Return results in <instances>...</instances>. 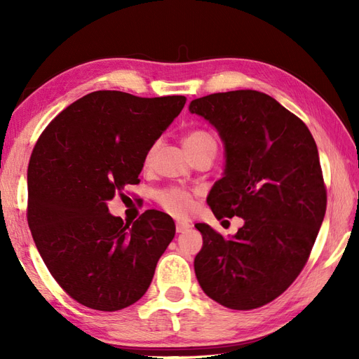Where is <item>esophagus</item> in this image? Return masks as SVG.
I'll return each instance as SVG.
<instances>
[{"instance_id": "obj_1", "label": "esophagus", "mask_w": 359, "mask_h": 359, "mask_svg": "<svg viewBox=\"0 0 359 359\" xmlns=\"http://www.w3.org/2000/svg\"><path fill=\"white\" fill-rule=\"evenodd\" d=\"M189 228H191V225H189L188 222H175V231L177 233H187Z\"/></svg>"}]
</instances>
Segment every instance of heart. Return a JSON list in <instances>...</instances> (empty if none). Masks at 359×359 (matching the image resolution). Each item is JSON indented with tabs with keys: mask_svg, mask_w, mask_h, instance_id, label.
<instances>
[{
	"mask_svg": "<svg viewBox=\"0 0 359 359\" xmlns=\"http://www.w3.org/2000/svg\"><path fill=\"white\" fill-rule=\"evenodd\" d=\"M184 144L189 156L202 149L216 151L217 148L216 139L212 137V134L205 131V129H194V131L188 133L184 139ZM152 154H154V147H151L149 151L147 152V158H144V162L149 163ZM156 199L160 207H162L165 211L177 217L187 216L188 212L193 210V196L182 188L171 187V188L162 189V191H158L156 194Z\"/></svg>",
	"mask_w": 359,
	"mask_h": 359,
	"instance_id": "b5f03b06",
	"label": "heart"
}]
</instances>
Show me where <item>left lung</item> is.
Wrapping results in <instances>:
<instances>
[{"instance_id":"obj_1","label":"left lung","mask_w":359,"mask_h":359,"mask_svg":"<svg viewBox=\"0 0 359 359\" xmlns=\"http://www.w3.org/2000/svg\"><path fill=\"white\" fill-rule=\"evenodd\" d=\"M189 111L215 126L225 172L207 197L217 219H243L231 239L196 224L203 245L194 259L205 294L233 310L276 299L307 264L327 208L313 135L273 97L241 89L196 98Z\"/></svg>"}]
</instances>
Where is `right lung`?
I'll list each match as a JSON object with an SVG mask.
<instances>
[{"label": "right lung", "instance_id": "right-lung-1", "mask_svg": "<svg viewBox=\"0 0 359 359\" xmlns=\"http://www.w3.org/2000/svg\"><path fill=\"white\" fill-rule=\"evenodd\" d=\"M185 103L184 95L95 90L38 139L27 170V224L53 279L81 306L116 311L147 293L174 220L147 210L125 224L106 203L139 184L147 152Z\"/></svg>", "mask_w": 359, "mask_h": 359}]
</instances>
